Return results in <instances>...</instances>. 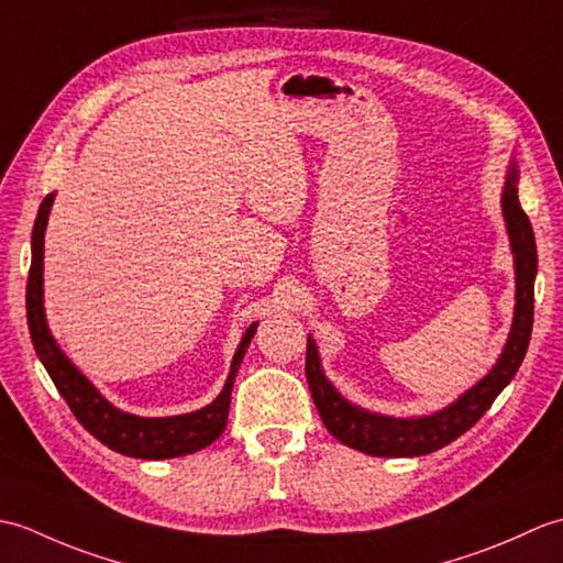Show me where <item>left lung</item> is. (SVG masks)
Wrapping results in <instances>:
<instances>
[{
	"mask_svg": "<svg viewBox=\"0 0 563 563\" xmlns=\"http://www.w3.org/2000/svg\"><path fill=\"white\" fill-rule=\"evenodd\" d=\"M500 208L510 236L512 261H516V312H512L510 336L496 365L488 369L472 389L454 399L442 411L418 418H391L365 411L351 404L327 379L321 369L314 339H307L305 373L317 411L329 433L343 445L361 450L373 457H418L450 445L466 433L488 411L508 382L516 377L525 353L530 345L532 317H534V275H537V246L528 214L518 200V166L510 162Z\"/></svg>",
	"mask_w": 563,
	"mask_h": 563,
	"instance_id": "obj_1",
	"label": "left lung"
}]
</instances>
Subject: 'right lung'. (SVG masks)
I'll use <instances>...</instances> for the list:
<instances>
[{"label":"right lung","instance_id":"obj_1","mask_svg":"<svg viewBox=\"0 0 563 563\" xmlns=\"http://www.w3.org/2000/svg\"><path fill=\"white\" fill-rule=\"evenodd\" d=\"M55 194H47L38 208V218L33 224L31 234V271L26 285V317L33 349L38 353L41 363L45 365L47 375L55 382L57 391L77 416V421L89 430V433L101 440L106 448H111L128 457L137 460H169L181 457V454L198 452L208 448L210 442L222 435L227 426V413H230L232 387L236 369L244 361V353L254 339L258 321H254L244 333L242 343L232 357V369L227 375V382L218 399L202 406L198 411L166 416V418H142L115 409L111 401L101 397V391L84 377L79 369L67 361V355L59 351L51 329L45 321L43 307V236L47 214H51Z\"/></svg>","mask_w":563,"mask_h":563}]
</instances>
